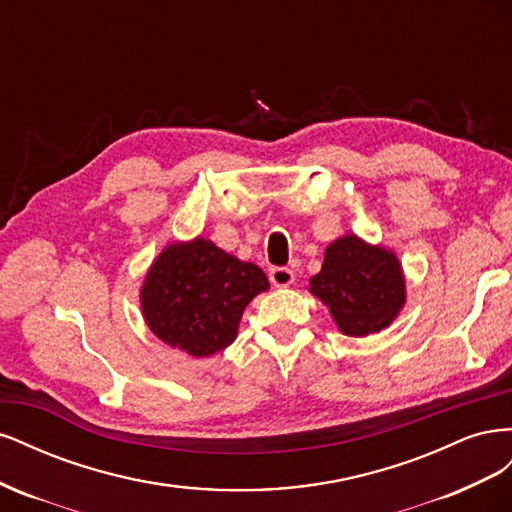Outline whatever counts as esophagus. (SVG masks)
Listing matches in <instances>:
<instances>
[{
	"mask_svg": "<svg viewBox=\"0 0 512 512\" xmlns=\"http://www.w3.org/2000/svg\"><path fill=\"white\" fill-rule=\"evenodd\" d=\"M269 280L277 288H286V286H290L294 282V271L286 269V267H273L269 271Z\"/></svg>",
	"mask_w": 512,
	"mask_h": 512,
	"instance_id": "1",
	"label": "esophagus"
}]
</instances>
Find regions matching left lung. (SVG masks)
I'll return each instance as SVG.
<instances>
[{
	"instance_id": "obj_1",
	"label": "left lung",
	"mask_w": 512,
	"mask_h": 512,
	"mask_svg": "<svg viewBox=\"0 0 512 512\" xmlns=\"http://www.w3.org/2000/svg\"><path fill=\"white\" fill-rule=\"evenodd\" d=\"M309 292L329 307L339 331L365 337L397 318L406 303V280L395 252L346 235L327 247Z\"/></svg>"
}]
</instances>
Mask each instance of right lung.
<instances>
[{
  "label": "right lung",
  "instance_id": "obj_1",
  "mask_svg": "<svg viewBox=\"0 0 512 512\" xmlns=\"http://www.w3.org/2000/svg\"><path fill=\"white\" fill-rule=\"evenodd\" d=\"M267 288L260 267L209 239L170 243L145 275L143 318L166 346L209 356L235 342L243 309Z\"/></svg>",
  "mask_w": 512,
  "mask_h": 512
}]
</instances>
